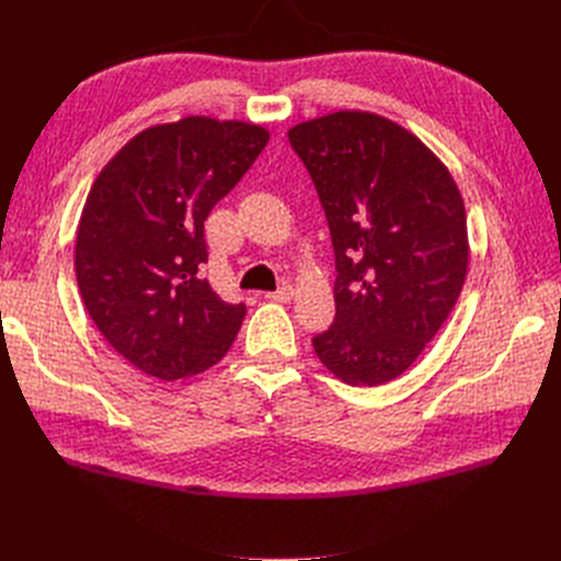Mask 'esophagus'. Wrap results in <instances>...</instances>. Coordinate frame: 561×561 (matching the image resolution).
<instances>
[{"label":"esophagus","mask_w":561,"mask_h":561,"mask_svg":"<svg viewBox=\"0 0 561 561\" xmlns=\"http://www.w3.org/2000/svg\"><path fill=\"white\" fill-rule=\"evenodd\" d=\"M293 285H283L278 287L276 293H266V299H274V301H290L293 299Z\"/></svg>","instance_id":"1"}]
</instances>
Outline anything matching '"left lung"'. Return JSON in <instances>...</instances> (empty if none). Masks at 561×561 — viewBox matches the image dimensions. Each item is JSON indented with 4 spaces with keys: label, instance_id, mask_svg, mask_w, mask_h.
Instances as JSON below:
<instances>
[{
    "label": "left lung",
    "instance_id": "1",
    "mask_svg": "<svg viewBox=\"0 0 561 561\" xmlns=\"http://www.w3.org/2000/svg\"><path fill=\"white\" fill-rule=\"evenodd\" d=\"M325 210L336 316L313 336L320 363L348 386H381L443 328L468 271L461 192L414 133L342 110L287 130Z\"/></svg>",
    "mask_w": 561,
    "mask_h": 561
}]
</instances>
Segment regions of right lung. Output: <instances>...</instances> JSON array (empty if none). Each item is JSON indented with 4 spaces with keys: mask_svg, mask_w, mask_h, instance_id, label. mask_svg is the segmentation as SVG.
<instances>
[{
    "mask_svg": "<svg viewBox=\"0 0 561 561\" xmlns=\"http://www.w3.org/2000/svg\"><path fill=\"white\" fill-rule=\"evenodd\" d=\"M266 142L257 124L184 116L135 135L95 178L77 227L79 293L112 348L145 375H201L239 334L245 304L201 278L203 222Z\"/></svg>",
    "mask_w": 561,
    "mask_h": 561,
    "instance_id": "1",
    "label": "right lung"
}]
</instances>
